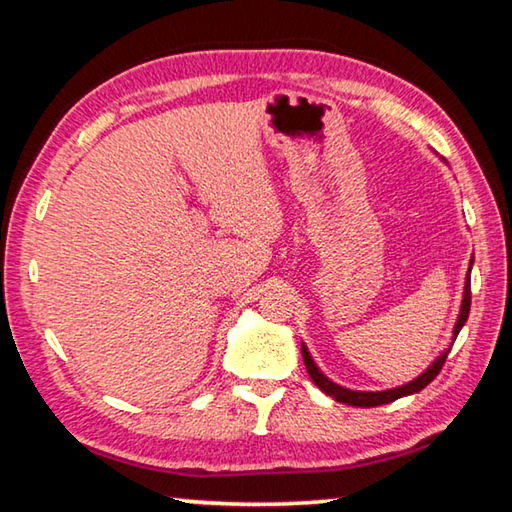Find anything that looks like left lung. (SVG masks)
<instances>
[{
	"mask_svg": "<svg viewBox=\"0 0 512 512\" xmlns=\"http://www.w3.org/2000/svg\"><path fill=\"white\" fill-rule=\"evenodd\" d=\"M470 275H468V282H466V291H463V304H461V313H459V320H457V327H454V340H457L459 331L463 324H466L468 320V313H470ZM450 349L441 353L439 358H436L432 362V367H427L421 376L414 378L412 383H407L403 387H396V389H387V392H353V389H345L340 387L336 383H331V380L320 374V369L315 367V362L311 360L309 351H306V347L302 345V358H304V365H306V371H309V376L315 385H318L324 394H329L336 398L338 403H347V405H353V407H376V405H385V403H392L396 401V398L401 396H407V394H414V392H421L423 387H427L432 383V380L439 376V371L443 369L445 365V358H448Z\"/></svg>",
	"mask_w": 512,
	"mask_h": 512,
	"instance_id": "left-lung-1",
	"label": "left lung"
}]
</instances>
